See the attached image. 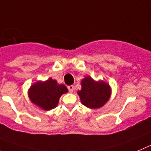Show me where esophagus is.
Wrapping results in <instances>:
<instances>
[{"mask_svg":"<svg viewBox=\"0 0 151 151\" xmlns=\"http://www.w3.org/2000/svg\"><path fill=\"white\" fill-rule=\"evenodd\" d=\"M68 89L69 92H74V86H73V85L68 86Z\"/></svg>","mask_w":151,"mask_h":151,"instance_id":"1","label":"esophagus"}]
</instances>
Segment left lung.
Instances as JSON below:
<instances>
[{"instance_id": "8db88e82", "label": "left lung", "mask_w": 151, "mask_h": 151, "mask_svg": "<svg viewBox=\"0 0 151 151\" xmlns=\"http://www.w3.org/2000/svg\"><path fill=\"white\" fill-rule=\"evenodd\" d=\"M82 89L77 93L83 105L89 108H101L109 99L111 89L103 81L96 82L90 77H86L81 82Z\"/></svg>"}]
</instances>
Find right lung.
I'll use <instances>...</instances> for the list:
<instances>
[{
    "label": "right lung",
    "instance_id": "obj_1",
    "mask_svg": "<svg viewBox=\"0 0 151 151\" xmlns=\"http://www.w3.org/2000/svg\"><path fill=\"white\" fill-rule=\"evenodd\" d=\"M68 92L65 86L57 84L56 81L50 78L45 82H37L28 92L32 102L46 111L55 108L62 94Z\"/></svg>",
    "mask_w": 151,
    "mask_h": 151
}]
</instances>
